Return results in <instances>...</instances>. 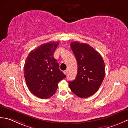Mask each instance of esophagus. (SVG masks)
Masks as SVG:
<instances>
[{"label": "esophagus", "instance_id": "obj_1", "mask_svg": "<svg viewBox=\"0 0 128 128\" xmlns=\"http://www.w3.org/2000/svg\"><path fill=\"white\" fill-rule=\"evenodd\" d=\"M64 74H65L67 75V70H65V71H64Z\"/></svg>", "mask_w": 128, "mask_h": 128}]
</instances>
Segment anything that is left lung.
I'll return each mask as SVG.
<instances>
[{"label": "left lung", "instance_id": "left-lung-1", "mask_svg": "<svg viewBox=\"0 0 128 128\" xmlns=\"http://www.w3.org/2000/svg\"><path fill=\"white\" fill-rule=\"evenodd\" d=\"M71 48L76 58L78 71L69 87L80 98H87L99 90L106 74L105 64L100 54L86 43L74 41Z\"/></svg>", "mask_w": 128, "mask_h": 128}]
</instances>
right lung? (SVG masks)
I'll list each match as a JSON object with an SVG mask.
<instances>
[{
    "mask_svg": "<svg viewBox=\"0 0 128 128\" xmlns=\"http://www.w3.org/2000/svg\"><path fill=\"white\" fill-rule=\"evenodd\" d=\"M58 44L54 41L41 45L30 52L25 62L24 77L28 90L41 99L53 96L58 83L66 77L54 57Z\"/></svg>",
    "mask_w": 128,
    "mask_h": 128,
    "instance_id": "add662e5",
    "label": "right lung"
}]
</instances>
